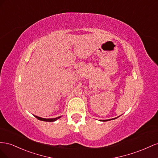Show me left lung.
I'll list each match as a JSON object with an SVG mask.
<instances>
[{
  "label": "left lung",
  "mask_w": 158,
  "mask_h": 158,
  "mask_svg": "<svg viewBox=\"0 0 158 158\" xmlns=\"http://www.w3.org/2000/svg\"><path fill=\"white\" fill-rule=\"evenodd\" d=\"M112 119H115V118H112ZM112 119H111V120H112ZM106 120H103V121H106Z\"/></svg>",
  "instance_id": "1"
}]
</instances>
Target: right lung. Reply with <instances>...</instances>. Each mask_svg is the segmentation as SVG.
<instances>
[{"label":"right lung","instance_id":"add662e5","mask_svg":"<svg viewBox=\"0 0 158 158\" xmlns=\"http://www.w3.org/2000/svg\"><path fill=\"white\" fill-rule=\"evenodd\" d=\"M34 116L36 118H38V120H43V121H46V122H53V121H56V120H57L58 118H60V117H61V116H59V117H57V118H41V117H39V116H35V115H34Z\"/></svg>","mask_w":158,"mask_h":158}]
</instances>
